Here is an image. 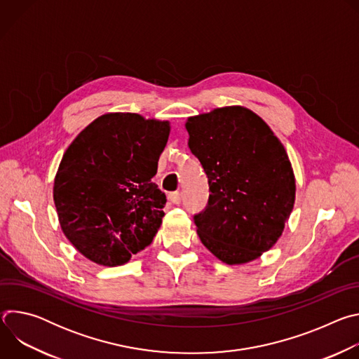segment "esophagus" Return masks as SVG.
<instances>
[{
  "label": "esophagus",
  "mask_w": 359,
  "mask_h": 359,
  "mask_svg": "<svg viewBox=\"0 0 359 359\" xmlns=\"http://www.w3.org/2000/svg\"><path fill=\"white\" fill-rule=\"evenodd\" d=\"M168 198H169L173 204H180V201H182V197H180V193H179V191H172V193H169Z\"/></svg>",
  "instance_id": "obj_1"
}]
</instances>
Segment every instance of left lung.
Instances as JSON below:
<instances>
[{
    "mask_svg": "<svg viewBox=\"0 0 359 359\" xmlns=\"http://www.w3.org/2000/svg\"><path fill=\"white\" fill-rule=\"evenodd\" d=\"M186 129L209 179L208 206L194 216L201 243L230 266L259 259L283 234L295 201L283 143L244 107L190 116Z\"/></svg>",
    "mask_w": 359,
    "mask_h": 359,
    "instance_id": "obj_1",
    "label": "left lung"
}]
</instances>
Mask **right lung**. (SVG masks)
Listing matches in <instances>:
<instances>
[{
    "mask_svg": "<svg viewBox=\"0 0 359 359\" xmlns=\"http://www.w3.org/2000/svg\"><path fill=\"white\" fill-rule=\"evenodd\" d=\"M170 123L137 114L96 118L69 144L54 180V201L65 237L88 260L128 263L156 236L166 204L151 182Z\"/></svg>",
    "mask_w": 359,
    "mask_h": 359,
    "instance_id": "obj_1",
    "label": "right lung"
}]
</instances>
